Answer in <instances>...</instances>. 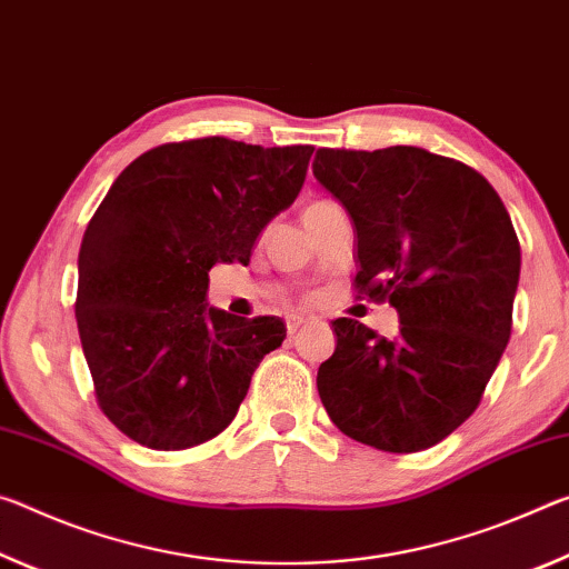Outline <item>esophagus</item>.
Segmentation results:
<instances>
[{
  "label": "esophagus",
  "mask_w": 569,
  "mask_h": 569,
  "mask_svg": "<svg viewBox=\"0 0 569 569\" xmlns=\"http://www.w3.org/2000/svg\"><path fill=\"white\" fill-rule=\"evenodd\" d=\"M302 325H305V318H302V315H292V318H290V320H287V332H290V335H295L297 330H300V328H302Z\"/></svg>",
  "instance_id": "esophagus-1"
}]
</instances>
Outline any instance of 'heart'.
<instances>
[{"label": "heart", "mask_w": 569, "mask_h": 569, "mask_svg": "<svg viewBox=\"0 0 569 569\" xmlns=\"http://www.w3.org/2000/svg\"><path fill=\"white\" fill-rule=\"evenodd\" d=\"M330 207H335V201H330V199H318V201L307 203V209H305V219H307V217H315V213H320V211L330 209Z\"/></svg>", "instance_id": "obj_1"}]
</instances>
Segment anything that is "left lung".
<instances>
[{
    "mask_svg": "<svg viewBox=\"0 0 569 569\" xmlns=\"http://www.w3.org/2000/svg\"><path fill=\"white\" fill-rule=\"evenodd\" d=\"M312 173L356 223L358 297L400 318L393 338L332 322L325 411L372 449H431L477 411L509 342L521 264L509 211L471 166L413 146L318 148Z\"/></svg>",
    "mask_w": 569,
    "mask_h": 569,
    "instance_id": "8db88e82",
    "label": "left lung"
}]
</instances>
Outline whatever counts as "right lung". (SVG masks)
Segmentation results:
<instances>
[{
  "instance_id": "obj_1",
  "label": "right lung",
  "mask_w": 569,
  "mask_h": 569,
  "mask_svg": "<svg viewBox=\"0 0 569 569\" xmlns=\"http://www.w3.org/2000/svg\"><path fill=\"white\" fill-rule=\"evenodd\" d=\"M312 146L223 136L156 146L100 201L78 257L74 318L100 411L156 451L219 436L284 322L207 305L209 269L249 262L300 193Z\"/></svg>"
}]
</instances>
